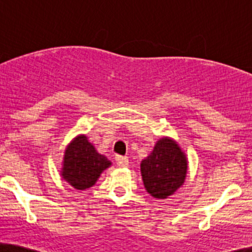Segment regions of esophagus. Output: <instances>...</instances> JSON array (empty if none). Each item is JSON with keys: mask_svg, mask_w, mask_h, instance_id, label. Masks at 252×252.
I'll use <instances>...</instances> for the list:
<instances>
[{"mask_svg": "<svg viewBox=\"0 0 252 252\" xmlns=\"http://www.w3.org/2000/svg\"><path fill=\"white\" fill-rule=\"evenodd\" d=\"M115 160H116L118 167H126L129 163V158H126V156L117 155L116 158H115Z\"/></svg>", "mask_w": 252, "mask_h": 252, "instance_id": "1", "label": "esophagus"}]
</instances>
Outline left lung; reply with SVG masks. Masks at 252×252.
<instances>
[{"label":"left lung","instance_id":"8db88e82","mask_svg":"<svg viewBox=\"0 0 252 252\" xmlns=\"http://www.w3.org/2000/svg\"><path fill=\"white\" fill-rule=\"evenodd\" d=\"M187 172L186 156L174 141L164 137L141 163V173L147 192L164 199L184 184Z\"/></svg>","mask_w":252,"mask_h":252}]
</instances>
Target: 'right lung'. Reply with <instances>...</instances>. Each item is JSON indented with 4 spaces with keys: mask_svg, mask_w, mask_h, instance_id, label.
Instances as JSON below:
<instances>
[{
    "mask_svg": "<svg viewBox=\"0 0 252 252\" xmlns=\"http://www.w3.org/2000/svg\"><path fill=\"white\" fill-rule=\"evenodd\" d=\"M104 155L98 154L86 136H79L67 147L63 158V176L74 189L94 186L100 173L110 166Z\"/></svg>",
    "mask_w": 252,
    "mask_h": 252,
    "instance_id": "obj_1",
    "label": "right lung"
}]
</instances>
